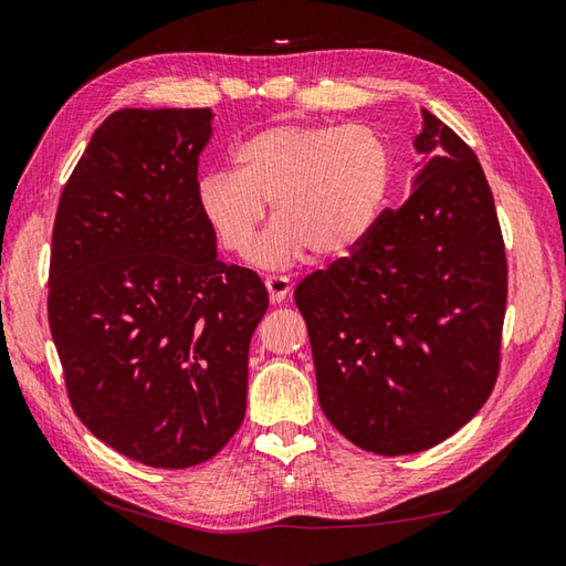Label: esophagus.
<instances>
[{"label":"esophagus","mask_w":566,"mask_h":566,"mask_svg":"<svg viewBox=\"0 0 566 566\" xmlns=\"http://www.w3.org/2000/svg\"><path fill=\"white\" fill-rule=\"evenodd\" d=\"M265 286L272 303H282L289 294H292V280L282 277V274H272V277L265 280Z\"/></svg>","instance_id":"34e87169"}]
</instances>
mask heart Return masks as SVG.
I'll use <instances>...</instances> for the list:
<instances>
[{"instance_id":"b5f03b06","label":"heart","mask_w":566,"mask_h":566,"mask_svg":"<svg viewBox=\"0 0 566 566\" xmlns=\"http://www.w3.org/2000/svg\"><path fill=\"white\" fill-rule=\"evenodd\" d=\"M234 171H208L196 202L229 255L251 258L270 206L277 222L260 243L268 268L306 251L337 258L368 237L392 181L385 138L364 124H280L243 140Z\"/></svg>"}]
</instances>
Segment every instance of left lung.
<instances>
[{"mask_svg": "<svg viewBox=\"0 0 566 566\" xmlns=\"http://www.w3.org/2000/svg\"><path fill=\"white\" fill-rule=\"evenodd\" d=\"M430 163L397 210L296 286L317 399L373 454L423 452L467 426L502 364L506 253L475 153L423 109Z\"/></svg>", "mask_w": 566, "mask_h": 566, "instance_id": "obj_1", "label": "left lung"}]
</instances>
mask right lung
<instances>
[{
	"mask_svg": "<svg viewBox=\"0 0 566 566\" xmlns=\"http://www.w3.org/2000/svg\"><path fill=\"white\" fill-rule=\"evenodd\" d=\"M210 109H119L64 186L52 229L50 332L71 407L97 440L188 469L234 438L268 292L217 260L196 202Z\"/></svg>",
	"mask_w": 566,
	"mask_h": 566,
	"instance_id": "obj_1",
	"label": "right lung"
}]
</instances>
